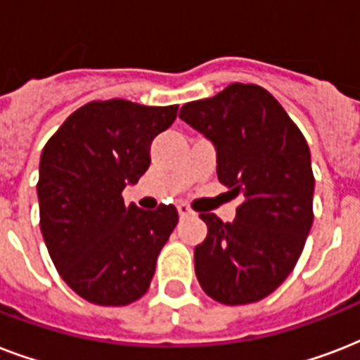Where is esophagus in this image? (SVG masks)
<instances>
[{
  "mask_svg": "<svg viewBox=\"0 0 360 360\" xmlns=\"http://www.w3.org/2000/svg\"><path fill=\"white\" fill-rule=\"evenodd\" d=\"M177 211H179L181 219H188V217H194V214H196L186 203H179V205H177Z\"/></svg>",
  "mask_w": 360,
  "mask_h": 360,
  "instance_id": "1",
  "label": "esophagus"
}]
</instances>
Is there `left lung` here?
<instances>
[{
    "label": "left lung",
    "mask_w": 360,
    "mask_h": 360,
    "mask_svg": "<svg viewBox=\"0 0 360 360\" xmlns=\"http://www.w3.org/2000/svg\"><path fill=\"white\" fill-rule=\"evenodd\" d=\"M179 117L213 141L219 181L243 196L233 222L200 214L207 237L194 248L198 282L222 304L262 301L293 271L312 228L307 140L278 101L254 84L186 103Z\"/></svg>",
    "instance_id": "8db88e82"
}]
</instances>
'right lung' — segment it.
Wrapping results in <instances>:
<instances>
[{"mask_svg":"<svg viewBox=\"0 0 360 360\" xmlns=\"http://www.w3.org/2000/svg\"><path fill=\"white\" fill-rule=\"evenodd\" d=\"M177 108L93 101L70 114L42 149V237L61 278L93 304L140 299L179 220L174 205L143 211L121 196L146 174L151 141L174 123Z\"/></svg>","mask_w":360,"mask_h":360,"instance_id":"obj_1","label":"right lung"}]
</instances>
